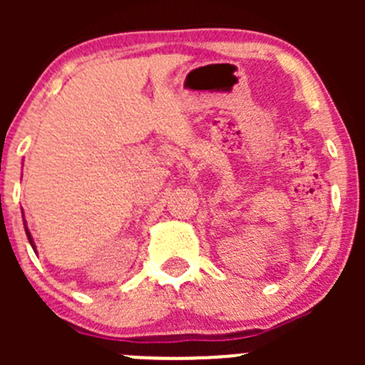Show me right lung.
<instances>
[{
  "label": "right lung",
  "mask_w": 365,
  "mask_h": 365,
  "mask_svg": "<svg viewBox=\"0 0 365 365\" xmlns=\"http://www.w3.org/2000/svg\"><path fill=\"white\" fill-rule=\"evenodd\" d=\"M23 217H24V215H23ZM24 231H26V237H28V242H29V245H31V247H33V251L36 252V245H35V242H33V237H31V233H29L28 226H26V220H24Z\"/></svg>",
  "instance_id": "add662e5"
}]
</instances>
